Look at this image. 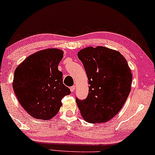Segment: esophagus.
<instances>
[{"label":"esophagus","mask_w":155,"mask_h":155,"mask_svg":"<svg viewBox=\"0 0 155 155\" xmlns=\"http://www.w3.org/2000/svg\"><path fill=\"white\" fill-rule=\"evenodd\" d=\"M75 88H76L75 85H73V86H71V87H70V91H71V92H74V91H75Z\"/></svg>","instance_id":"1"}]
</instances>
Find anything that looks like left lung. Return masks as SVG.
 <instances>
[{
    "instance_id": "8db88e82",
    "label": "left lung",
    "mask_w": 155,
    "mask_h": 155,
    "mask_svg": "<svg viewBox=\"0 0 155 155\" xmlns=\"http://www.w3.org/2000/svg\"><path fill=\"white\" fill-rule=\"evenodd\" d=\"M78 58L90 85L86 99L76 98L81 114L90 123L107 122L120 110L130 93L132 74L127 62L120 53L104 47L83 48Z\"/></svg>"
}]
</instances>
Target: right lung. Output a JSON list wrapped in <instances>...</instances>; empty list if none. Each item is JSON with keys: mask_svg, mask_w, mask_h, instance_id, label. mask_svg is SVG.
Segmentation results:
<instances>
[{"mask_svg": "<svg viewBox=\"0 0 155 155\" xmlns=\"http://www.w3.org/2000/svg\"><path fill=\"white\" fill-rule=\"evenodd\" d=\"M63 57V51L47 48L29 55L16 68L14 91L21 107L35 118H52L61 108L62 99L71 93L58 68Z\"/></svg>", "mask_w": 155, "mask_h": 155, "instance_id": "add662e5", "label": "right lung"}]
</instances>
